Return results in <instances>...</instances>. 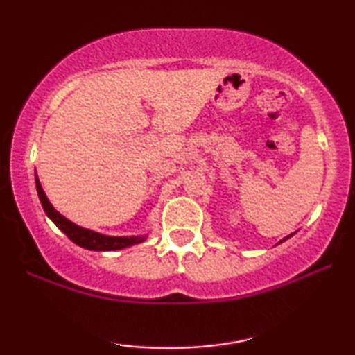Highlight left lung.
<instances>
[{
	"mask_svg": "<svg viewBox=\"0 0 355 355\" xmlns=\"http://www.w3.org/2000/svg\"><path fill=\"white\" fill-rule=\"evenodd\" d=\"M291 236H293V234H291ZM291 236H288V237H284V239H283V241H281V242H284L286 239H289V237H291Z\"/></svg>",
	"mask_w": 355,
	"mask_h": 355,
	"instance_id": "1",
	"label": "left lung"
}]
</instances>
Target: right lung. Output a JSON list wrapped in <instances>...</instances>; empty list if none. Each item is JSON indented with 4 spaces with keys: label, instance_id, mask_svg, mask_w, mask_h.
<instances>
[{
    "label": "right lung",
    "instance_id": "add662e5",
    "mask_svg": "<svg viewBox=\"0 0 355 355\" xmlns=\"http://www.w3.org/2000/svg\"><path fill=\"white\" fill-rule=\"evenodd\" d=\"M35 186H37L38 198H40L42 207L43 210H45L46 216L50 218V220L55 223V225L77 245L84 247V249H89V250L101 252V250H119V249H124V247L135 245L139 244V242L145 241V236H129V237L128 236H121V237L105 236V234H100V232L85 230V227L74 225V223L67 220V218L62 216L60 211H56L55 208H53L50 200H48L45 196V192H43L40 181H38L37 176H35Z\"/></svg>",
    "mask_w": 355,
    "mask_h": 355
}]
</instances>
